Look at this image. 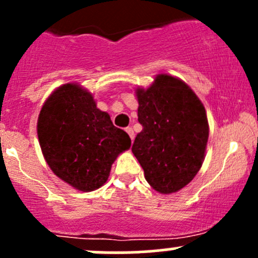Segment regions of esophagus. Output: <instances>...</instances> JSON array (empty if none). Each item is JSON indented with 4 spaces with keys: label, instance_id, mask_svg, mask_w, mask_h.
Returning <instances> with one entry per match:
<instances>
[{
    "label": "esophagus",
    "instance_id": "obj_1",
    "mask_svg": "<svg viewBox=\"0 0 258 258\" xmlns=\"http://www.w3.org/2000/svg\"><path fill=\"white\" fill-rule=\"evenodd\" d=\"M126 132H127V134H128L130 139H131L132 141H134V139H135V132H134V130H132V127H127Z\"/></svg>",
    "mask_w": 258,
    "mask_h": 258
}]
</instances>
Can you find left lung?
<instances>
[{
    "mask_svg": "<svg viewBox=\"0 0 258 258\" xmlns=\"http://www.w3.org/2000/svg\"><path fill=\"white\" fill-rule=\"evenodd\" d=\"M142 131L132 152L153 189L170 195L194 179L205 160L209 121L204 103L188 85L166 74L137 88Z\"/></svg>",
    "mask_w": 258,
    "mask_h": 258,
    "instance_id": "left-lung-1",
    "label": "left lung"
}]
</instances>
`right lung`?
Segmentation results:
<instances>
[{
  "mask_svg": "<svg viewBox=\"0 0 258 258\" xmlns=\"http://www.w3.org/2000/svg\"><path fill=\"white\" fill-rule=\"evenodd\" d=\"M41 150L52 172L82 192L106 183L112 163L131 139L98 110L92 93L79 83L59 86L38 114Z\"/></svg>",
  "mask_w": 258,
  "mask_h": 258,
  "instance_id": "add662e5",
  "label": "right lung"
}]
</instances>
